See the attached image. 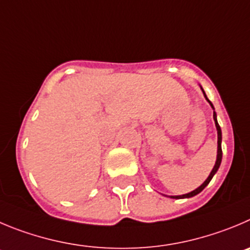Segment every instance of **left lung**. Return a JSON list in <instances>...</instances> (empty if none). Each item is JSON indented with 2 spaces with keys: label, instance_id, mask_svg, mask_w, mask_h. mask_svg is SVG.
Returning <instances> with one entry per match:
<instances>
[{
  "label": "left lung",
  "instance_id": "obj_1",
  "mask_svg": "<svg viewBox=\"0 0 250 250\" xmlns=\"http://www.w3.org/2000/svg\"><path fill=\"white\" fill-rule=\"evenodd\" d=\"M202 91H204V90H202ZM204 95H205V97H206L207 101L209 102V100L207 99V96H206V93H205V91H204ZM209 104H211L212 108H213V104H212L211 102H209ZM213 120H214V123H216L217 134H218V142H217V143H218V151H217V160H216V164H214V167H213V169H212L211 174H209L208 178L206 179V181H205V183L202 184V185L200 186V188H196V190L191 191V192L186 193V195H181V196H171L172 199H186V197H192V196H195V195H197V193H200V192H201L202 190H204L205 188H206L207 185H208L209 181H211V180H212V178H213V175L216 174L217 170H218V167H220L221 162H222V148H221V142H222V132H221V127H220V125H218V122H217L216 112H213Z\"/></svg>",
  "mask_w": 250,
  "mask_h": 250
}]
</instances>
